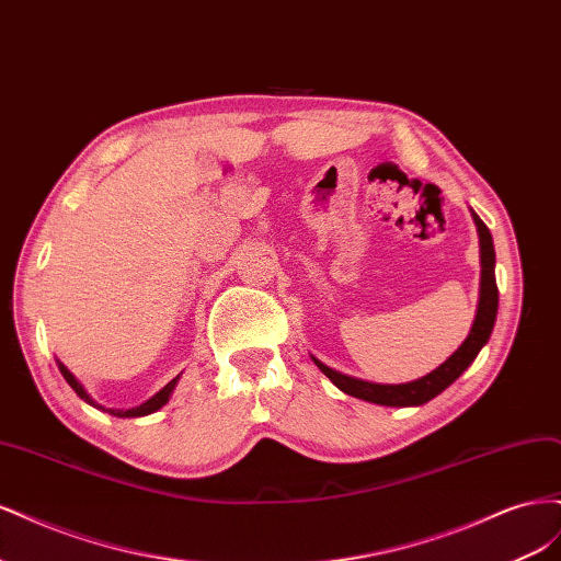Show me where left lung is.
<instances>
[{"label": "left lung", "instance_id": "obj_1", "mask_svg": "<svg viewBox=\"0 0 561 561\" xmlns=\"http://www.w3.org/2000/svg\"><path fill=\"white\" fill-rule=\"evenodd\" d=\"M474 227H478L480 233V264H482V278H480V301H478V313H474V322L470 328V334L466 336V342L458 346L449 358L433 369L431 375L421 377L410 383H371L363 379H353L342 375L328 365H322L318 358L313 363L318 369L325 375L339 390H344L346 396H353L358 400H367L375 404H386V407H419L423 402L433 400L435 396L443 393L447 386H451L463 371L472 365V360L478 358V353L482 346L489 342L491 330H494L496 322V311H499V287H496V252H494V241H491V233L482 219L472 213Z\"/></svg>", "mask_w": 561, "mask_h": 561}]
</instances>
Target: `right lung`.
<instances>
[{
  "instance_id": "1",
  "label": "right lung",
  "mask_w": 561,
  "mask_h": 561,
  "mask_svg": "<svg viewBox=\"0 0 561 561\" xmlns=\"http://www.w3.org/2000/svg\"><path fill=\"white\" fill-rule=\"evenodd\" d=\"M58 363V369H60V375L65 377V381L72 386V390L75 393L83 400V402H89V404H93V407H98V410H103V412H110V414H114V416H122V419H130V416H147V414H151V412H157V410H161V407L168 402V398H171V393L175 390V386H178V379H180V375L173 379V381H168L157 396H151L147 402H142L140 407H133V410H105L103 404H98L89 393H87V388H83L79 381H77V377L72 375L70 369H67L60 360H56Z\"/></svg>"
}]
</instances>
